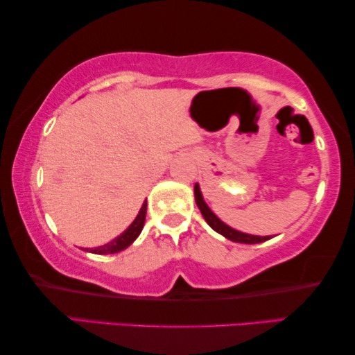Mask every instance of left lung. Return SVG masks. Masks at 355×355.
Returning <instances> with one entry per match:
<instances>
[{"label":"left lung","mask_w":355,"mask_h":355,"mask_svg":"<svg viewBox=\"0 0 355 355\" xmlns=\"http://www.w3.org/2000/svg\"><path fill=\"white\" fill-rule=\"evenodd\" d=\"M195 201H196V206L200 207V211L202 214V217L207 222V225L211 226L214 231H217L218 234L225 236L226 239H230L232 242H241V243H259V242H264V241H269L272 236H253V234H247V232H242V231H237L234 228H231V226L226 225L225 222H222L216 214L211 211V207L206 205L205 198H202V193H201V189H200V184H195Z\"/></svg>","instance_id":"left-lung-1"}]
</instances>
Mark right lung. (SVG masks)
I'll use <instances>...</instances> for the list:
<instances>
[{"label": "right lung", "instance_id": "obj_1", "mask_svg": "<svg viewBox=\"0 0 355 355\" xmlns=\"http://www.w3.org/2000/svg\"><path fill=\"white\" fill-rule=\"evenodd\" d=\"M146 209H148V201H144L141 209H139L138 216L129 225V228L121 232V234L116 237V239L105 243V245H101V247H96V248H91V250L86 248V252H91V253H96V254H112V253L123 252V250H125L127 247L132 245L133 241H135L137 237L139 236V232H141L143 226H144V220H146Z\"/></svg>", "mask_w": 355, "mask_h": 355}]
</instances>
